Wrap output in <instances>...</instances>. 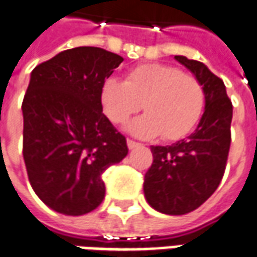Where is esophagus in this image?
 <instances>
[{
    "label": "esophagus",
    "mask_w": 257,
    "mask_h": 257,
    "mask_svg": "<svg viewBox=\"0 0 257 257\" xmlns=\"http://www.w3.org/2000/svg\"><path fill=\"white\" fill-rule=\"evenodd\" d=\"M126 145H128L129 149H135V147L141 146V143H138V142L132 141V139H128V141H126Z\"/></svg>",
    "instance_id": "1"
}]
</instances>
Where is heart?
Instances as JSON below:
<instances>
[{
    "label": "heart",
    "mask_w": 257,
    "mask_h": 257,
    "mask_svg": "<svg viewBox=\"0 0 257 257\" xmlns=\"http://www.w3.org/2000/svg\"><path fill=\"white\" fill-rule=\"evenodd\" d=\"M100 98L104 112L112 122L123 123L142 108L145 115L128 125L141 138L178 141L191 134L203 114L206 96L195 76L164 64H146L132 69L125 82L105 79Z\"/></svg>",
    "instance_id": "heart-1"
}]
</instances>
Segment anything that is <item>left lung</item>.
Instances as JSON below:
<instances>
[{"instance_id": "left-lung-1", "label": "left lung", "mask_w": 257, "mask_h": 257, "mask_svg": "<svg viewBox=\"0 0 257 257\" xmlns=\"http://www.w3.org/2000/svg\"><path fill=\"white\" fill-rule=\"evenodd\" d=\"M202 83L206 105L188 138L170 146H152L153 164L145 175L147 203L160 213L182 216L209 199L221 182L231 145L232 103L221 79L203 62L175 55Z\"/></svg>"}]
</instances>
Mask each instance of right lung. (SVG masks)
Here are the masks:
<instances>
[{
    "label": "right lung",
    "instance_id": "right-lung-1",
    "mask_svg": "<svg viewBox=\"0 0 257 257\" xmlns=\"http://www.w3.org/2000/svg\"><path fill=\"white\" fill-rule=\"evenodd\" d=\"M122 61L104 48L76 47L32 71L22 103L23 160L36 195L61 214L98 207L103 172L128 154L100 98L103 82Z\"/></svg>",
    "mask_w": 257,
    "mask_h": 257
}]
</instances>
